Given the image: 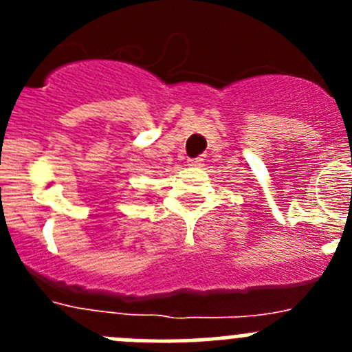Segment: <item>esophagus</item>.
<instances>
[{
	"label": "esophagus",
	"instance_id": "34e87169",
	"mask_svg": "<svg viewBox=\"0 0 352 352\" xmlns=\"http://www.w3.org/2000/svg\"><path fill=\"white\" fill-rule=\"evenodd\" d=\"M187 162H189L190 166H201L202 165V158H199V156L197 158H189Z\"/></svg>",
	"mask_w": 352,
	"mask_h": 352
}]
</instances>
